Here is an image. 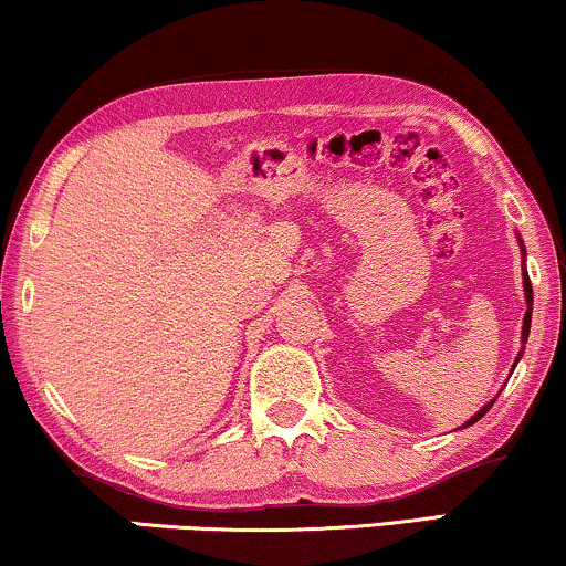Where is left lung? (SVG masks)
<instances>
[{
	"label": "left lung",
	"mask_w": 566,
	"mask_h": 566,
	"mask_svg": "<svg viewBox=\"0 0 566 566\" xmlns=\"http://www.w3.org/2000/svg\"><path fill=\"white\" fill-rule=\"evenodd\" d=\"M520 245H522V256H524V243L520 241ZM524 298H527V312H524V325H522V342H527V336H530V317H533V283H530V277H527V270H524ZM524 355V349L520 352V357ZM520 357H516V363H520ZM516 363H514V368H516ZM495 402V400H493ZM493 402H488L484 405L482 410H476L474 416L469 418L467 423H463V427H471V423H476L480 421V418L488 413L490 408H493Z\"/></svg>",
	"instance_id": "1"
}]
</instances>
